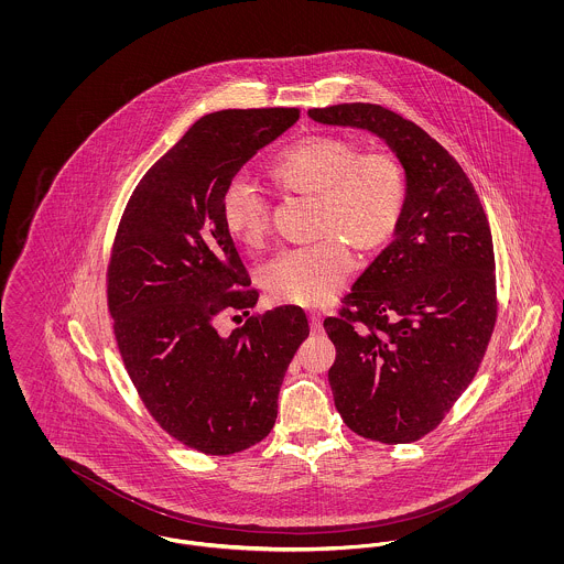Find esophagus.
<instances>
[{
	"label": "esophagus",
	"mask_w": 564,
	"mask_h": 564,
	"mask_svg": "<svg viewBox=\"0 0 564 564\" xmlns=\"http://www.w3.org/2000/svg\"><path fill=\"white\" fill-rule=\"evenodd\" d=\"M308 319H311V329H313V334H322V313H311V315H308Z\"/></svg>",
	"instance_id": "obj_1"
}]
</instances>
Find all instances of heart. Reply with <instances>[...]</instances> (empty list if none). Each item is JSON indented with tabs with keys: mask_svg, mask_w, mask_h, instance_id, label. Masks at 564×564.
<instances>
[{
	"mask_svg": "<svg viewBox=\"0 0 564 564\" xmlns=\"http://www.w3.org/2000/svg\"><path fill=\"white\" fill-rule=\"evenodd\" d=\"M272 180L319 200L315 245L288 249L264 269L270 297L283 304L317 306L340 290L352 258L375 253L400 228L408 177L389 150H364L340 137H308L283 152L270 166ZM226 230L247 247H260L270 228L269 200L256 184L235 175L221 194Z\"/></svg>",
	"mask_w": 564,
	"mask_h": 564,
	"instance_id": "obj_1",
	"label": "heart"
}]
</instances>
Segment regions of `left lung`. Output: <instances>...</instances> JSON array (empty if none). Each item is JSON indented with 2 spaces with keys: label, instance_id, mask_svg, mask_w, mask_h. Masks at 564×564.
<instances>
[{
  "label": "left lung",
  "instance_id": "1",
  "mask_svg": "<svg viewBox=\"0 0 564 564\" xmlns=\"http://www.w3.org/2000/svg\"><path fill=\"white\" fill-rule=\"evenodd\" d=\"M315 122L378 134L402 161L395 239L323 327L327 378L350 431L382 444L435 430L482 364L497 322L490 226L460 164L412 120L375 104L308 109Z\"/></svg>",
  "mask_w": 564,
  "mask_h": 564
}]
</instances>
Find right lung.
Segmentation results:
<instances>
[{
    "mask_svg": "<svg viewBox=\"0 0 564 564\" xmlns=\"http://www.w3.org/2000/svg\"><path fill=\"white\" fill-rule=\"evenodd\" d=\"M300 109H221L196 120L137 184L108 267L116 343L154 421L205 455L262 442L283 376L308 336L302 308L279 306L219 334L258 290L221 219V194Z\"/></svg>",
    "mask_w": 564,
    "mask_h": 564,
    "instance_id": "add662e5",
    "label": "right lung"
}]
</instances>
